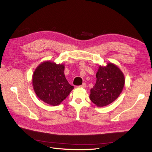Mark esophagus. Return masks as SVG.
Here are the masks:
<instances>
[{
    "mask_svg": "<svg viewBox=\"0 0 152 152\" xmlns=\"http://www.w3.org/2000/svg\"><path fill=\"white\" fill-rule=\"evenodd\" d=\"M86 86H87L86 83H82V86H79V87H81V88H86Z\"/></svg>",
    "mask_w": 152,
    "mask_h": 152,
    "instance_id": "1",
    "label": "esophagus"
}]
</instances>
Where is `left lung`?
Segmentation results:
<instances>
[{"label": "left lung", "instance_id": "1", "mask_svg": "<svg viewBox=\"0 0 152 152\" xmlns=\"http://www.w3.org/2000/svg\"><path fill=\"white\" fill-rule=\"evenodd\" d=\"M96 84L91 89L90 99L97 107H104L114 102L123 91L124 75L121 69L113 63L99 66Z\"/></svg>", "mask_w": 152, "mask_h": 152}]
</instances>
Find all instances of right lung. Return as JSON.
I'll use <instances>...</instances> for the list:
<instances>
[{"label": "right lung", "mask_w": 152, "mask_h": 152, "mask_svg": "<svg viewBox=\"0 0 152 152\" xmlns=\"http://www.w3.org/2000/svg\"><path fill=\"white\" fill-rule=\"evenodd\" d=\"M65 65L51 60L43 61L34 70L32 77L33 89L37 97L51 106H58L74 89L65 74Z\"/></svg>", "instance_id": "obj_1"}]
</instances>
